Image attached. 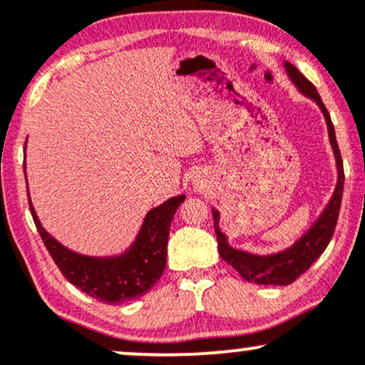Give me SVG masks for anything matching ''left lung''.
I'll use <instances>...</instances> for the list:
<instances>
[{"label":"left lung","mask_w":365,"mask_h":365,"mask_svg":"<svg viewBox=\"0 0 365 365\" xmlns=\"http://www.w3.org/2000/svg\"><path fill=\"white\" fill-rule=\"evenodd\" d=\"M284 70H287L290 81L295 83L297 89L300 94H304L305 98L312 99L314 103L319 106L326 120V127H328V137L331 149H333L334 161H336V171H338V180L336 187H334L333 195H331L329 202L326 204V207L322 209V212L314 221L311 228L304 233L295 244L288 247V249L279 250L276 254H267V255H259V254H250L245 250L233 249L228 244V238L220 228V211L212 207V220H215V232L217 237V250L223 261H226L232 267H235L238 274L247 282H254L257 284H290L299 278L300 274L305 273L309 267L312 266V262L316 261L319 255L324 252V249L328 247L331 237H333L334 228H336L338 215H340V206H341V195H343V182H345V175H343V161L340 149L336 144V135H334V127L331 123V116L326 106L321 101V96L317 94L316 87L312 86L307 78L304 77L292 63L284 61Z\"/></svg>","instance_id":"obj_1"}]
</instances>
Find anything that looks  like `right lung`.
I'll return each instance as SVG.
<instances>
[{"mask_svg": "<svg viewBox=\"0 0 365 365\" xmlns=\"http://www.w3.org/2000/svg\"><path fill=\"white\" fill-rule=\"evenodd\" d=\"M27 195H31L29 187ZM183 200L185 195L171 197L150 209L144 217L135 240L130 244L128 249L121 254L104 255V257L78 254L61 245L41 225L31 197H29V206L37 232L63 276L92 299L118 305L145 295L161 278L166 267V247H168L171 220Z\"/></svg>", "mask_w": 365, "mask_h": 365, "instance_id": "add662e5", "label": "right lung"}]
</instances>
